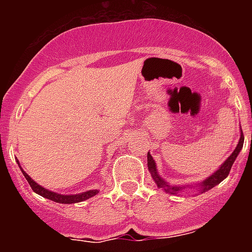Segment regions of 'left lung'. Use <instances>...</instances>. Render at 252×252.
<instances>
[{
  "mask_svg": "<svg viewBox=\"0 0 252 252\" xmlns=\"http://www.w3.org/2000/svg\"><path fill=\"white\" fill-rule=\"evenodd\" d=\"M242 146H244V133H242V130H241V136H240L239 144H237L236 149L233 150V153L231 154L230 157L227 158L226 160H224V162L222 164L221 166H220V169H217V170H216L212 175H209L207 179H204L203 182H201L199 184H195V186L199 188V193H204V192H207V190H209V189H212L213 187H216L217 184H220L222 180L226 179V178L228 177L231 168H232V164L235 162L236 158L239 157V154H240V151H241ZM148 168H149V171L151 173V177H153V179L155 180L157 186L159 187V188L164 189L166 193H170V194H177V193H179L180 190H183L184 189V187H180V186L179 187L169 186L165 180L162 179L161 177H159V174H158V170H157V164H155V160L153 159V157L150 155V153H148Z\"/></svg>",
  "mask_w": 252,
  "mask_h": 252,
  "instance_id": "8db88e82",
  "label": "left lung"
}]
</instances>
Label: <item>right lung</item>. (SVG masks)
Listing matches in <instances>:
<instances>
[{
    "mask_svg": "<svg viewBox=\"0 0 252 252\" xmlns=\"http://www.w3.org/2000/svg\"><path fill=\"white\" fill-rule=\"evenodd\" d=\"M17 162H19V160H17ZM20 169H21L22 174H24V177L26 178V180H28L29 184H30L31 189H32L35 193H37V194L41 195V197L44 198H48V199H50V201L57 202V203H62V204L78 203V202H83L86 201V199H90L91 197H93V195H95L97 193H98V189H92V190H87V192L79 193V194H68V195L59 194V193L51 192V190H49V189H45L41 186H39L36 182H34V180L31 179L30 175L26 174L25 171H24V169L22 168Z\"/></svg>",
    "mask_w": 252,
    "mask_h": 252,
    "instance_id": "obj_1",
    "label": "right lung"
}]
</instances>
